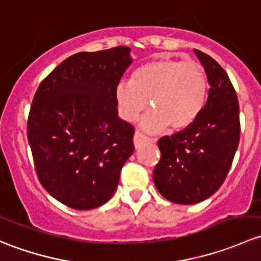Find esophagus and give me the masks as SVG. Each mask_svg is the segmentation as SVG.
Returning a JSON list of instances; mask_svg holds the SVG:
<instances>
[{"label": "esophagus", "instance_id": "obj_1", "mask_svg": "<svg viewBox=\"0 0 261 261\" xmlns=\"http://www.w3.org/2000/svg\"><path fill=\"white\" fill-rule=\"evenodd\" d=\"M150 141H152L151 139L146 138V136L143 135L140 131H136L135 135H134V145H135L136 149H139L140 146H143L145 143H150Z\"/></svg>", "mask_w": 261, "mask_h": 261}]
</instances>
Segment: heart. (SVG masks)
I'll list each match as a JSON object with an SVG mask.
<instances>
[{
	"mask_svg": "<svg viewBox=\"0 0 261 261\" xmlns=\"http://www.w3.org/2000/svg\"><path fill=\"white\" fill-rule=\"evenodd\" d=\"M208 82L202 65L160 57L136 68L133 81L116 86L115 98L120 115L135 121L149 106L152 112L141 121L150 133L189 127L201 115L207 98Z\"/></svg>",
	"mask_w": 261,
	"mask_h": 261,
	"instance_id": "b5f03b06",
	"label": "heart"
}]
</instances>
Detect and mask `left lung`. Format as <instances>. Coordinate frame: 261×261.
Here are the masks:
<instances>
[{"label": "left lung", "instance_id": "8db88e82", "mask_svg": "<svg viewBox=\"0 0 261 261\" xmlns=\"http://www.w3.org/2000/svg\"><path fill=\"white\" fill-rule=\"evenodd\" d=\"M210 89L199 117L189 127L158 141L162 158L152 174L159 193L178 204L211 197L227 177L240 140L235 88L213 58L194 49Z\"/></svg>", "mask_w": 261, "mask_h": 261}]
</instances>
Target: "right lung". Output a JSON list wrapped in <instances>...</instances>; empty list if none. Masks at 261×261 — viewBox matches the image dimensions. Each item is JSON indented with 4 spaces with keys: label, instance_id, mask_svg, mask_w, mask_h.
<instances>
[{
    "label": "right lung",
    "instance_id": "add662e5",
    "mask_svg": "<svg viewBox=\"0 0 261 261\" xmlns=\"http://www.w3.org/2000/svg\"><path fill=\"white\" fill-rule=\"evenodd\" d=\"M128 46L81 51L39 86L28 118L36 174L74 210L106 203L134 151V127L117 116L115 88L133 63Z\"/></svg>",
    "mask_w": 261,
    "mask_h": 261
}]
</instances>
